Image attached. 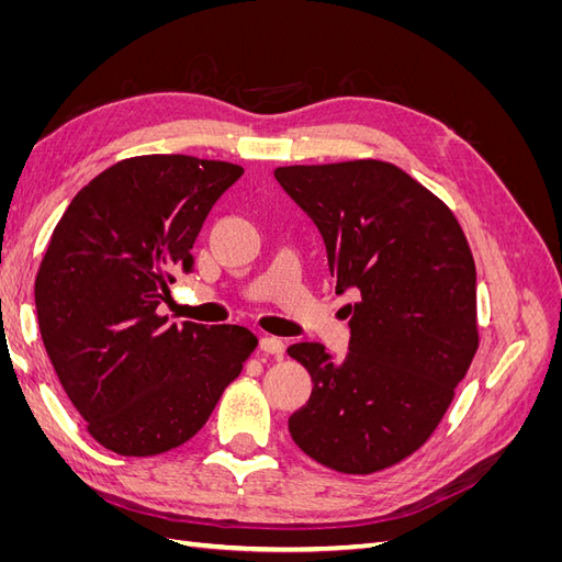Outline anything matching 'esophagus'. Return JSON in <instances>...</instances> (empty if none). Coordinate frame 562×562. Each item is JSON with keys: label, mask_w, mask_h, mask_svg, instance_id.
Listing matches in <instances>:
<instances>
[{"label": "esophagus", "mask_w": 562, "mask_h": 562, "mask_svg": "<svg viewBox=\"0 0 562 562\" xmlns=\"http://www.w3.org/2000/svg\"><path fill=\"white\" fill-rule=\"evenodd\" d=\"M283 349H285V345L281 342L279 337H271V335H265V337H260V351H265V353H271V356H283Z\"/></svg>", "instance_id": "1"}]
</instances>
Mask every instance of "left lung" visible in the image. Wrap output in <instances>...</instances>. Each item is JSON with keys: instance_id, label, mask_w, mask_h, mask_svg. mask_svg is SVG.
<instances>
[{"instance_id": "1", "label": "left lung", "mask_w": 562, "mask_h": 562, "mask_svg": "<svg viewBox=\"0 0 562 562\" xmlns=\"http://www.w3.org/2000/svg\"><path fill=\"white\" fill-rule=\"evenodd\" d=\"M274 178L316 225L335 293L356 295L345 359L318 342L288 347L312 375L288 431L323 467L386 469L431 436L479 349L464 232L386 161L283 166Z\"/></svg>"}]
</instances>
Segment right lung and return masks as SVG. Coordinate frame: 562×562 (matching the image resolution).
<instances>
[{"label":"right lung","instance_id":"add662e5","mask_svg":"<svg viewBox=\"0 0 562 562\" xmlns=\"http://www.w3.org/2000/svg\"><path fill=\"white\" fill-rule=\"evenodd\" d=\"M241 166L124 159L70 201L35 281L42 342L89 434L126 457L187 443L258 345L244 326L157 314L215 201Z\"/></svg>","mask_w":562,"mask_h":562}]
</instances>
